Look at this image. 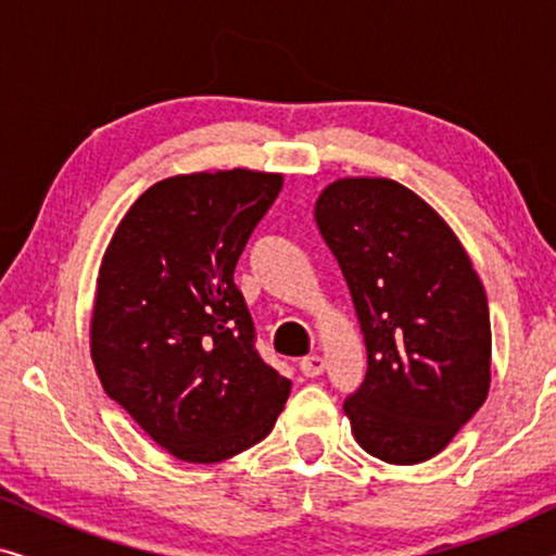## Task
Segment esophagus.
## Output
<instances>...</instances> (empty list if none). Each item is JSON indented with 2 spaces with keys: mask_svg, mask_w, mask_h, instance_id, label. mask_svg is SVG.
<instances>
[{
  "mask_svg": "<svg viewBox=\"0 0 556 556\" xmlns=\"http://www.w3.org/2000/svg\"><path fill=\"white\" fill-rule=\"evenodd\" d=\"M324 369H326L324 356L311 354V356H303V359H301V371H303V375H306V377H318Z\"/></svg>",
  "mask_w": 556,
  "mask_h": 556,
  "instance_id": "esophagus-1",
  "label": "esophagus"
}]
</instances>
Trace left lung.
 Segmentation results:
<instances>
[{"label":"left lung","mask_w":556,"mask_h":556,"mask_svg":"<svg viewBox=\"0 0 556 556\" xmlns=\"http://www.w3.org/2000/svg\"><path fill=\"white\" fill-rule=\"evenodd\" d=\"M316 225L352 291L367 377L344 400L352 432L379 460L438 455L491 384L485 291L445 219L392 179H339Z\"/></svg>","instance_id":"obj_1"}]
</instances>
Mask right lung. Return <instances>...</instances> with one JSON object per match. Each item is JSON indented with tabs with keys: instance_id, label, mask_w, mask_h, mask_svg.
I'll return each instance as SVG.
<instances>
[{
	"instance_id": "1",
	"label": "right lung",
	"mask_w": 556,
	"mask_h": 556,
	"mask_svg": "<svg viewBox=\"0 0 556 556\" xmlns=\"http://www.w3.org/2000/svg\"><path fill=\"white\" fill-rule=\"evenodd\" d=\"M283 187L280 174H181L131 204L105 250L90 354L105 394L187 463L232 458L291 394L257 354L235 265Z\"/></svg>"
}]
</instances>
